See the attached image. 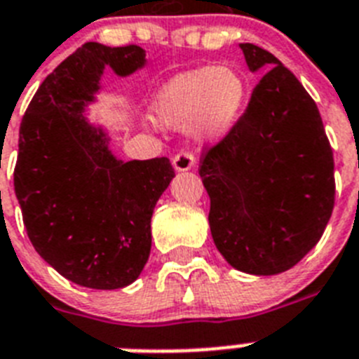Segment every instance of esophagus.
I'll return each instance as SVG.
<instances>
[{"instance_id":"esophagus-1","label":"esophagus","mask_w":359,"mask_h":359,"mask_svg":"<svg viewBox=\"0 0 359 359\" xmlns=\"http://www.w3.org/2000/svg\"><path fill=\"white\" fill-rule=\"evenodd\" d=\"M194 164H195V158L191 153L180 151V153H177L173 156V168L175 171H179V173H182V171H189L191 168H194Z\"/></svg>"}]
</instances>
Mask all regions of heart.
<instances>
[{
    "label": "heart",
    "mask_w": 359,
    "mask_h": 359,
    "mask_svg": "<svg viewBox=\"0 0 359 359\" xmlns=\"http://www.w3.org/2000/svg\"><path fill=\"white\" fill-rule=\"evenodd\" d=\"M245 103V77L234 66L221 64L175 75L158 92L154 110L165 127L219 142L234 129Z\"/></svg>",
    "instance_id": "obj_1"
}]
</instances>
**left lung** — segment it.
I'll return each mask as SVG.
<instances>
[{
	"label": "left lung",
	"mask_w": 359,
	"mask_h": 359,
	"mask_svg": "<svg viewBox=\"0 0 359 359\" xmlns=\"http://www.w3.org/2000/svg\"><path fill=\"white\" fill-rule=\"evenodd\" d=\"M240 48L250 72L265 75L199 175L217 250L234 269L269 276L291 269L321 240L336 197L334 156L299 79L269 51Z\"/></svg>",
	"instance_id": "8db88e82"
}]
</instances>
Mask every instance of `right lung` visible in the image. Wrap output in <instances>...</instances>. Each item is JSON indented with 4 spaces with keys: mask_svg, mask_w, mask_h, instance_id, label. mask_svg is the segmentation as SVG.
Listing matches in <instances>:
<instances>
[{
    "mask_svg": "<svg viewBox=\"0 0 359 359\" xmlns=\"http://www.w3.org/2000/svg\"><path fill=\"white\" fill-rule=\"evenodd\" d=\"M147 64L140 46L88 42L46 77L20 125L14 191L34 250L64 278L119 290L151 252V217L175 177L165 156L123 162L88 118L104 68L129 77Z\"/></svg>",
    "mask_w": 359,
    "mask_h": 359,
    "instance_id": "right-lung-1",
    "label": "right lung"
}]
</instances>
